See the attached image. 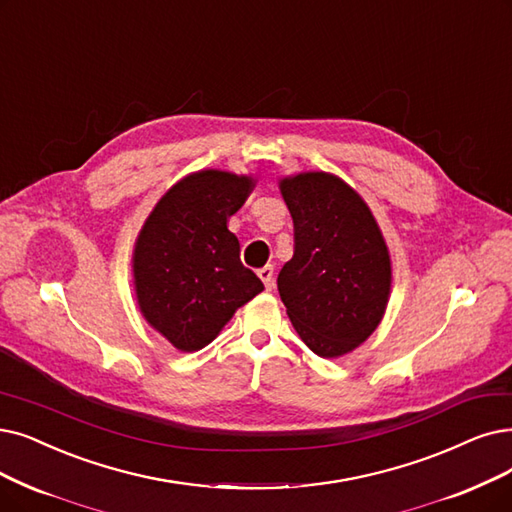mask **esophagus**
Masks as SVG:
<instances>
[{
  "instance_id": "esophagus-1",
  "label": "esophagus",
  "mask_w": 512,
  "mask_h": 512,
  "mask_svg": "<svg viewBox=\"0 0 512 512\" xmlns=\"http://www.w3.org/2000/svg\"><path fill=\"white\" fill-rule=\"evenodd\" d=\"M258 277L262 279L264 288L273 290V267H271V264H267V267H262V269L258 271Z\"/></svg>"
}]
</instances>
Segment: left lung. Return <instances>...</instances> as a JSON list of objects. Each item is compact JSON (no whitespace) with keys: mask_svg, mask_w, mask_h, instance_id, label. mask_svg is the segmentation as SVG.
Listing matches in <instances>:
<instances>
[{"mask_svg":"<svg viewBox=\"0 0 512 512\" xmlns=\"http://www.w3.org/2000/svg\"><path fill=\"white\" fill-rule=\"evenodd\" d=\"M294 218L296 250L277 277L294 330L323 359L353 353L380 325L393 290V260L365 199L340 176H279Z\"/></svg>","mask_w":512,"mask_h":512,"instance_id":"8db88e82","label":"left lung"}]
</instances>
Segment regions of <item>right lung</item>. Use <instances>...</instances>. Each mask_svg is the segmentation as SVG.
Returning a JSON list of instances; mask_svg holds the SVG:
<instances>
[{"label":"right lung","mask_w":512,"mask_h":512,"mask_svg":"<svg viewBox=\"0 0 512 512\" xmlns=\"http://www.w3.org/2000/svg\"><path fill=\"white\" fill-rule=\"evenodd\" d=\"M254 174L203 168L180 178L142 222L132 250L140 315L174 349L208 346L262 281L241 264L229 218L256 187Z\"/></svg>","instance_id":"add662e5"}]
</instances>
